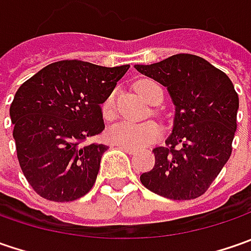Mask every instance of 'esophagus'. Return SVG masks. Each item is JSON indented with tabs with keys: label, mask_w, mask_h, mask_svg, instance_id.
Instances as JSON below:
<instances>
[{
	"label": "esophagus",
	"mask_w": 251,
	"mask_h": 251,
	"mask_svg": "<svg viewBox=\"0 0 251 251\" xmlns=\"http://www.w3.org/2000/svg\"><path fill=\"white\" fill-rule=\"evenodd\" d=\"M119 148L123 151H126V152H128V153H135V150L134 148H130V147H124V145H119Z\"/></svg>",
	"instance_id": "esophagus-1"
}]
</instances>
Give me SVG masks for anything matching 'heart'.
Returning a JSON list of instances; mask_svg holds the SVG:
<instances>
[{
  "instance_id": "obj_1",
  "label": "heart",
  "mask_w": 251,
  "mask_h": 251,
  "mask_svg": "<svg viewBox=\"0 0 251 251\" xmlns=\"http://www.w3.org/2000/svg\"><path fill=\"white\" fill-rule=\"evenodd\" d=\"M134 88L141 98L151 104H155L156 101H160L163 98L162 88L152 79L137 81ZM101 110H103V114L106 119H109V120L114 119L116 104H114L113 93L104 99L103 104H101ZM159 137V126L153 121H147V123H141V124L123 121L119 124H114L107 131V138L110 142L116 144V145L130 147V148H141V147L150 145L158 140Z\"/></svg>"
}]
</instances>
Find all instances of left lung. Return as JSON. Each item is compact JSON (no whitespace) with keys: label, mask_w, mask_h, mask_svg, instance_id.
Returning a JSON list of instances; mask_svg holds the SVG:
<instances>
[{"label":"left lung","mask_w":251,"mask_h":251,"mask_svg":"<svg viewBox=\"0 0 251 251\" xmlns=\"http://www.w3.org/2000/svg\"><path fill=\"white\" fill-rule=\"evenodd\" d=\"M137 71L168 88L176 106L165 147H156L155 166L141 183L170 200L202 196L232 153L239 96L224 71L194 54H175Z\"/></svg>","instance_id":"obj_1"}]
</instances>
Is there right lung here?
Masks as SVG:
<instances>
[{
	"label": "right lung",
	"mask_w": 251,
	"mask_h": 251,
	"mask_svg": "<svg viewBox=\"0 0 251 251\" xmlns=\"http://www.w3.org/2000/svg\"><path fill=\"white\" fill-rule=\"evenodd\" d=\"M128 68L63 60L16 91L9 109L16 155L40 197L67 202L91 191L107 147L86 141L104 130L101 103Z\"/></svg>",
	"instance_id": "right-lung-1"
}]
</instances>
